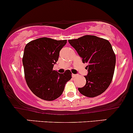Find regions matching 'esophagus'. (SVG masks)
Masks as SVG:
<instances>
[{"mask_svg": "<svg viewBox=\"0 0 133 133\" xmlns=\"http://www.w3.org/2000/svg\"><path fill=\"white\" fill-rule=\"evenodd\" d=\"M76 76H77V75H75V74H72V78H75V77H76Z\"/></svg>", "mask_w": 133, "mask_h": 133, "instance_id": "1", "label": "esophagus"}]
</instances>
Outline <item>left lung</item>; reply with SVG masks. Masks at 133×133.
I'll list each match as a JSON object with an SVG mask.
<instances>
[{"mask_svg": "<svg viewBox=\"0 0 133 133\" xmlns=\"http://www.w3.org/2000/svg\"><path fill=\"white\" fill-rule=\"evenodd\" d=\"M68 41L82 58L83 63L87 64L88 74L84 76L86 84L78 88L79 92L89 97L101 94L111 83L115 67L116 57L110 43L90 35Z\"/></svg>", "mask_w": 133, "mask_h": 133, "instance_id": "1", "label": "left lung"}]
</instances>
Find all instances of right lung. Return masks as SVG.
Wrapping results in <instances>:
<instances>
[{"label": "right lung", "mask_w": 133, "mask_h": 133, "mask_svg": "<svg viewBox=\"0 0 133 133\" xmlns=\"http://www.w3.org/2000/svg\"><path fill=\"white\" fill-rule=\"evenodd\" d=\"M66 43V40L42 37L29 42L25 47L22 61L26 82L30 90L42 99L53 101L60 97L72 78L69 70L64 73L53 70Z\"/></svg>", "instance_id": "add662e5"}]
</instances>
